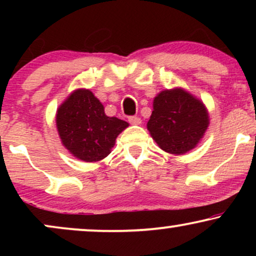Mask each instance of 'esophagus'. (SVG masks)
Masks as SVG:
<instances>
[{
    "mask_svg": "<svg viewBox=\"0 0 256 256\" xmlns=\"http://www.w3.org/2000/svg\"><path fill=\"white\" fill-rule=\"evenodd\" d=\"M128 122L132 125H140L142 124V119L138 118V116H128Z\"/></svg>",
    "mask_w": 256,
    "mask_h": 256,
    "instance_id": "34e87169",
    "label": "esophagus"
}]
</instances>
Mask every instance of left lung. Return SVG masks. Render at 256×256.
I'll list each match as a JSON object with an SVG mask.
<instances>
[{"instance_id":"left-lung-1","label":"left lung","mask_w":256,"mask_h":256,"mask_svg":"<svg viewBox=\"0 0 256 256\" xmlns=\"http://www.w3.org/2000/svg\"><path fill=\"white\" fill-rule=\"evenodd\" d=\"M208 125L210 114L204 102L183 88H173L155 96L146 128L162 150L183 155L196 148Z\"/></svg>"}]
</instances>
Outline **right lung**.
<instances>
[{"label": "right lung", "mask_w": 256, "mask_h": 256, "mask_svg": "<svg viewBox=\"0 0 256 256\" xmlns=\"http://www.w3.org/2000/svg\"><path fill=\"white\" fill-rule=\"evenodd\" d=\"M61 143L76 158L96 162L110 154L116 137L128 126L108 116L89 89H76L58 106L55 116Z\"/></svg>", "instance_id": "obj_1"}]
</instances>
